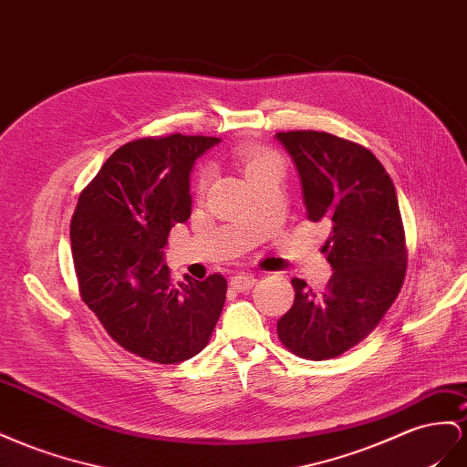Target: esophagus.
<instances>
[{"instance_id": "34e87169", "label": "esophagus", "mask_w": 467, "mask_h": 467, "mask_svg": "<svg viewBox=\"0 0 467 467\" xmlns=\"http://www.w3.org/2000/svg\"><path fill=\"white\" fill-rule=\"evenodd\" d=\"M255 276L254 275H247V273H239V275H235V276H232V281H230V285L235 288L237 293H244V291H247V288H251L255 285Z\"/></svg>"}]
</instances>
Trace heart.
<instances>
[{"label": "heart", "instance_id": "b5f03b06", "mask_svg": "<svg viewBox=\"0 0 467 467\" xmlns=\"http://www.w3.org/2000/svg\"><path fill=\"white\" fill-rule=\"evenodd\" d=\"M235 159L242 165L247 181L254 182L259 176L267 172H285V159L276 150L263 145H242L235 149ZM210 181V172L202 171L198 179V188L204 191Z\"/></svg>", "mask_w": 467, "mask_h": 467}]
</instances>
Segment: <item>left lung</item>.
I'll use <instances>...</instances> for the list:
<instances>
[{
  "mask_svg": "<svg viewBox=\"0 0 467 467\" xmlns=\"http://www.w3.org/2000/svg\"><path fill=\"white\" fill-rule=\"evenodd\" d=\"M293 157L306 218L330 228L322 247L332 265L324 293L293 279L295 302L276 322L283 346L305 359H332L363 342L400 293L405 228L395 184L369 149L326 131L276 133Z\"/></svg>",
  "mask_w": 467,
  "mask_h": 467,
  "instance_id": "left-lung-1",
  "label": "left lung"
}]
</instances>
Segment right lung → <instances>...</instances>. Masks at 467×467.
Returning a JSON list of instances; mask_svg holds the SVG:
<instances>
[{
    "label": "right lung",
    "mask_w": 467,
    "mask_h": 467,
    "mask_svg": "<svg viewBox=\"0 0 467 467\" xmlns=\"http://www.w3.org/2000/svg\"><path fill=\"white\" fill-rule=\"evenodd\" d=\"M218 137H143L113 150L80 192L70 222L84 305L113 342L153 363L202 351L225 302L222 275L172 283L162 249L191 218V171Z\"/></svg>",
    "instance_id": "add662e5"
}]
</instances>
